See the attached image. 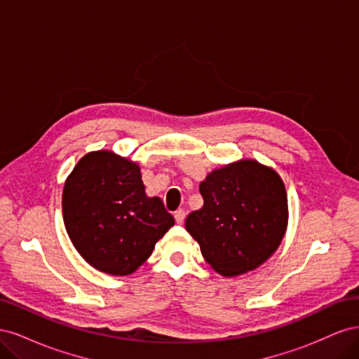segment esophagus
Segmentation results:
<instances>
[{
    "label": "esophagus",
    "mask_w": 359,
    "mask_h": 359,
    "mask_svg": "<svg viewBox=\"0 0 359 359\" xmlns=\"http://www.w3.org/2000/svg\"><path fill=\"white\" fill-rule=\"evenodd\" d=\"M173 217H175V222H177L178 224H182L184 220H186V211L178 210V211L173 212Z\"/></svg>",
    "instance_id": "1"
}]
</instances>
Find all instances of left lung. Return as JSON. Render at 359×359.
Instances as JSON below:
<instances>
[{
	"label": "left lung",
	"instance_id": "1",
	"mask_svg": "<svg viewBox=\"0 0 359 359\" xmlns=\"http://www.w3.org/2000/svg\"><path fill=\"white\" fill-rule=\"evenodd\" d=\"M199 191L203 206L187 215L186 229L217 273L244 274L276 252L287 226V196L276 170L241 160L215 169Z\"/></svg>",
	"mask_w": 359,
	"mask_h": 359
}]
</instances>
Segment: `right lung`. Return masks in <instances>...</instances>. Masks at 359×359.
I'll return each instance as SVG.
<instances>
[{
	"label": "right lung",
	"instance_id": "right-lung-1",
	"mask_svg": "<svg viewBox=\"0 0 359 359\" xmlns=\"http://www.w3.org/2000/svg\"><path fill=\"white\" fill-rule=\"evenodd\" d=\"M62 215L79 255L112 276L132 274L175 223L160 198H147L136 163L111 151L86 154L62 191Z\"/></svg>",
	"mask_w": 359,
	"mask_h": 359
}]
</instances>
